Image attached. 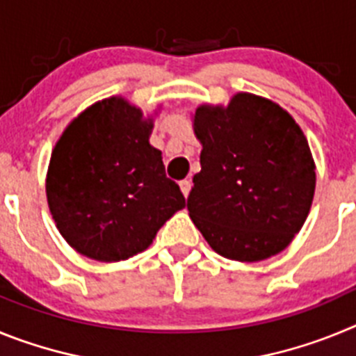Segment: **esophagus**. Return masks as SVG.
I'll list each match as a JSON object with an SVG mask.
<instances>
[{"mask_svg": "<svg viewBox=\"0 0 356 356\" xmlns=\"http://www.w3.org/2000/svg\"><path fill=\"white\" fill-rule=\"evenodd\" d=\"M191 187H193L191 180H181L180 181V191H181V194H184L185 197H187L188 193H191Z\"/></svg>", "mask_w": 356, "mask_h": 356, "instance_id": "obj_1", "label": "esophagus"}]
</instances>
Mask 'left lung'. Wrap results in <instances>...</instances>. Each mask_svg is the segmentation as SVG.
<instances>
[{"label":"left lung","instance_id":"1","mask_svg":"<svg viewBox=\"0 0 356 356\" xmlns=\"http://www.w3.org/2000/svg\"><path fill=\"white\" fill-rule=\"evenodd\" d=\"M203 146L188 216L216 253L260 262L284 251L307 221L316 162L300 124L278 103L237 92L193 114Z\"/></svg>","mask_w":356,"mask_h":356}]
</instances>
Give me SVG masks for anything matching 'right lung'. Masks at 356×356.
<instances>
[{
    "label": "right lung",
    "instance_id": "right-lung-1",
    "mask_svg": "<svg viewBox=\"0 0 356 356\" xmlns=\"http://www.w3.org/2000/svg\"><path fill=\"white\" fill-rule=\"evenodd\" d=\"M151 130L153 115L112 96L80 112L53 147L49 212L65 242L87 259H131L185 207L180 187L165 176L162 151L149 144Z\"/></svg>",
    "mask_w": 356,
    "mask_h": 356
}]
</instances>
